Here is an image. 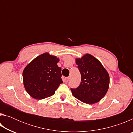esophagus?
Masks as SVG:
<instances>
[{"mask_svg":"<svg viewBox=\"0 0 133 133\" xmlns=\"http://www.w3.org/2000/svg\"><path fill=\"white\" fill-rule=\"evenodd\" d=\"M69 80H70V77H65L64 79H63V80H64V82H65V83H67L69 81Z\"/></svg>","mask_w":133,"mask_h":133,"instance_id":"34e87169","label":"esophagus"}]
</instances>
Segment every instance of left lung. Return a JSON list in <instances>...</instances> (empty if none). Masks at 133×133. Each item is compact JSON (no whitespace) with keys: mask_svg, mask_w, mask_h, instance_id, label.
<instances>
[{"mask_svg":"<svg viewBox=\"0 0 133 133\" xmlns=\"http://www.w3.org/2000/svg\"><path fill=\"white\" fill-rule=\"evenodd\" d=\"M76 63L81 74V83L71 89L73 96L86 104L98 102L107 93L110 84L107 71L99 60L90 54L76 58Z\"/></svg>","mask_w":133,"mask_h":133,"instance_id":"8db88e82","label":"left lung"}]
</instances>
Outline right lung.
<instances>
[{
  "label": "right lung",
  "mask_w": 133,
  "mask_h": 133,
  "mask_svg": "<svg viewBox=\"0 0 133 133\" xmlns=\"http://www.w3.org/2000/svg\"><path fill=\"white\" fill-rule=\"evenodd\" d=\"M59 58L44 53L34 58L23 71V82L26 91L33 98L41 100L53 96L63 83Z\"/></svg>",
  "instance_id": "right-lung-1"
}]
</instances>
